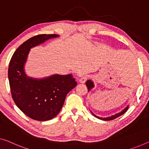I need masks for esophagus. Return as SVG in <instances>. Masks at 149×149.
Returning <instances> with one entry per match:
<instances>
[{"instance_id":"34e87169","label":"esophagus","mask_w":149,"mask_h":149,"mask_svg":"<svg viewBox=\"0 0 149 149\" xmlns=\"http://www.w3.org/2000/svg\"><path fill=\"white\" fill-rule=\"evenodd\" d=\"M87 79H88V76L84 75V76L81 77V78L79 79V82H80V83H85L86 80H87Z\"/></svg>"}]
</instances>
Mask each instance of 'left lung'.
Masks as SVG:
<instances>
[{
    "label": "left lung",
    "instance_id": "obj_1",
    "mask_svg": "<svg viewBox=\"0 0 149 149\" xmlns=\"http://www.w3.org/2000/svg\"><path fill=\"white\" fill-rule=\"evenodd\" d=\"M86 86H87V87H88V92L91 90V89H92V88L94 87V83H93V81H92V80H90V79H89V80H88L87 81H86ZM128 109V106H126V107L125 108H124V110H122L120 112L117 113V114H116L112 115V116H108V117H106V118H102V117L97 116L96 115H95L94 114H93L92 112V114L93 115H94V116L95 117L97 118H98V119L102 120H114V119H115V118H118V117L120 116L121 115L124 114V113H125V112H126V111H127Z\"/></svg>",
    "mask_w": 149,
    "mask_h": 149
}]
</instances>
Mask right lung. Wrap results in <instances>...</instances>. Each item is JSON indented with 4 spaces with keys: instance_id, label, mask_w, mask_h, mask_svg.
Here are the masks:
<instances>
[{
    "instance_id": "add662e5",
    "label": "right lung",
    "mask_w": 149,
    "mask_h": 149,
    "mask_svg": "<svg viewBox=\"0 0 149 149\" xmlns=\"http://www.w3.org/2000/svg\"><path fill=\"white\" fill-rule=\"evenodd\" d=\"M58 36L41 34L26 40L15 51L8 65L13 100L24 114L35 120L46 121L56 116L67 94L77 85L72 74H56L39 79L29 77L25 73L24 66L30 49Z\"/></svg>"
}]
</instances>
